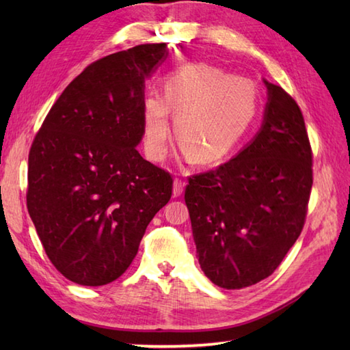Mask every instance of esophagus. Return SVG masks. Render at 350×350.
Listing matches in <instances>:
<instances>
[{"label": "esophagus", "instance_id": "1", "mask_svg": "<svg viewBox=\"0 0 350 350\" xmlns=\"http://www.w3.org/2000/svg\"><path fill=\"white\" fill-rule=\"evenodd\" d=\"M183 189H185V182L182 179H177V177H176L174 185H173V194H174V197L182 196Z\"/></svg>", "mask_w": 350, "mask_h": 350}]
</instances>
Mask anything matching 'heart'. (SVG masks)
I'll use <instances>...</instances> for the list:
<instances>
[{"label": "heart", "mask_w": 350, "mask_h": 350, "mask_svg": "<svg viewBox=\"0 0 350 350\" xmlns=\"http://www.w3.org/2000/svg\"><path fill=\"white\" fill-rule=\"evenodd\" d=\"M257 108L258 92L252 81L234 78L211 64H188L165 79L163 98L150 94L144 100L146 148L154 159L165 154L171 109L176 138L191 159L215 165L239 146Z\"/></svg>", "instance_id": "b5f03b06"}]
</instances>
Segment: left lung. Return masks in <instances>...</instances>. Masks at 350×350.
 Returning a JSON list of instances; mask_svg holds the SVG:
<instances>
[{
  "label": "left lung",
  "mask_w": 350,
  "mask_h": 350,
  "mask_svg": "<svg viewBox=\"0 0 350 350\" xmlns=\"http://www.w3.org/2000/svg\"><path fill=\"white\" fill-rule=\"evenodd\" d=\"M269 93L256 138L215 170L188 177L185 189L197 256L206 277L224 288L273 273L306 224L313 150L296 100Z\"/></svg>",
  "instance_id": "8db88e82"
}]
</instances>
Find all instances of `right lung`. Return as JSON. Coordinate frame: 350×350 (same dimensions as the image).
<instances>
[{"instance_id": "obj_1", "label": "right lung", "mask_w": 350, "mask_h": 350, "mask_svg": "<svg viewBox=\"0 0 350 350\" xmlns=\"http://www.w3.org/2000/svg\"><path fill=\"white\" fill-rule=\"evenodd\" d=\"M167 55L146 43L88 64L64 88L28 154L27 207L51 263L81 286H105L135 258L173 177L137 150L144 79Z\"/></svg>"}]
</instances>
